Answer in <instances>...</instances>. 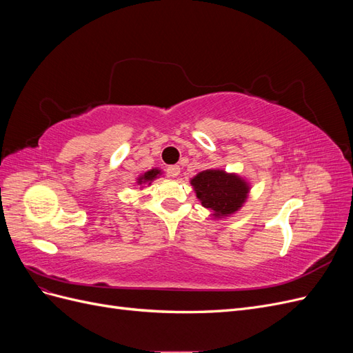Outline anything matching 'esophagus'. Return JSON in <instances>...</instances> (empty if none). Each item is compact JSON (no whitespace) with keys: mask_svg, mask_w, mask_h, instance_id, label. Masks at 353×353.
<instances>
[{"mask_svg":"<svg viewBox=\"0 0 353 353\" xmlns=\"http://www.w3.org/2000/svg\"><path fill=\"white\" fill-rule=\"evenodd\" d=\"M166 172H168V175H169V176H172V178H175V176H178V175H179V166H176V165H172V166H168V169H166Z\"/></svg>","mask_w":353,"mask_h":353,"instance_id":"34e87169","label":"esophagus"}]
</instances>
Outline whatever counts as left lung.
<instances>
[{"mask_svg": "<svg viewBox=\"0 0 353 353\" xmlns=\"http://www.w3.org/2000/svg\"><path fill=\"white\" fill-rule=\"evenodd\" d=\"M201 205L213 210L215 216H228L239 210L248 199L249 185L234 174L208 169L191 179Z\"/></svg>", "mask_w": 353, "mask_h": 353, "instance_id": "8db88e82", "label": "left lung"}]
</instances>
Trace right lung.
I'll list each match as a JSON object with an SVG mask.
<instances>
[{"label":"right lung","mask_w":353,"mask_h":353,"mask_svg":"<svg viewBox=\"0 0 353 353\" xmlns=\"http://www.w3.org/2000/svg\"><path fill=\"white\" fill-rule=\"evenodd\" d=\"M160 174L159 169H152L148 170V172H145L143 176L138 178V184H143V183H152V181Z\"/></svg>","instance_id":"add662e5"}]
</instances>
